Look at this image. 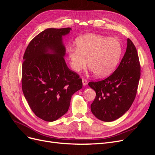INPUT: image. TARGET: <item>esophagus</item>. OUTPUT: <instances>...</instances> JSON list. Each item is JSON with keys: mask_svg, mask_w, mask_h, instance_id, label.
<instances>
[{"mask_svg": "<svg viewBox=\"0 0 155 155\" xmlns=\"http://www.w3.org/2000/svg\"><path fill=\"white\" fill-rule=\"evenodd\" d=\"M82 82H83V86H85V85H87V80L86 79H84V78H83L82 79Z\"/></svg>", "mask_w": 155, "mask_h": 155, "instance_id": "1", "label": "esophagus"}]
</instances>
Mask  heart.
Instances as JSON below:
<instances>
[{"label":"heart","instance_id":"1","mask_svg":"<svg viewBox=\"0 0 155 155\" xmlns=\"http://www.w3.org/2000/svg\"><path fill=\"white\" fill-rule=\"evenodd\" d=\"M77 48L67 49L70 66L79 72L87 66L97 77L110 74L118 64L121 54L120 42L113 37L88 34L78 37L76 41Z\"/></svg>","mask_w":155,"mask_h":155}]
</instances>
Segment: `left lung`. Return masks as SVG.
I'll use <instances>...</instances> for the list:
<instances>
[{
    "mask_svg": "<svg viewBox=\"0 0 155 155\" xmlns=\"http://www.w3.org/2000/svg\"><path fill=\"white\" fill-rule=\"evenodd\" d=\"M140 78L137 50L127 39L126 51L115 71L104 80L88 83L96 93L91 105L92 114L104 121H112L122 116L135 99Z\"/></svg>",
    "mask_w": 155,
    "mask_h": 155,
    "instance_id": "obj_1",
    "label": "left lung"
}]
</instances>
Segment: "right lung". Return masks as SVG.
<instances>
[{
	"label": "right lung",
	"instance_id": "obj_1",
	"mask_svg": "<svg viewBox=\"0 0 155 155\" xmlns=\"http://www.w3.org/2000/svg\"><path fill=\"white\" fill-rule=\"evenodd\" d=\"M70 28H48L28 45L23 56L22 88L34 113L54 121L68 111L71 97L83 87L79 75L67 66L62 37Z\"/></svg>",
	"mask_w": 155,
	"mask_h": 155
}]
</instances>
